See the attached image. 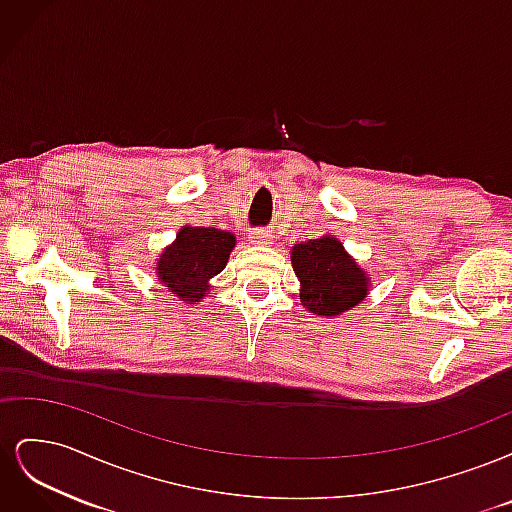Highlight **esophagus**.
Masks as SVG:
<instances>
[{
    "label": "esophagus",
    "mask_w": 512,
    "mask_h": 512,
    "mask_svg": "<svg viewBox=\"0 0 512 512\" xmlns=\"http://www.w3.org/2000/svg\"><path fill=\"white\" fill-rule=\"evenodd\" d=\"M250 241L254 245H269V243H273V235L269 230H256L250 235Z\"/></svg>",
    "instance_id": "esophagus-1"
}]
</instances>
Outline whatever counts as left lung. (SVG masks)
Instances as JSON below:
<instances>
[{
	"instance_id": "obj_1",
	"label": "left lung",
	"mask_w": 512,
	"mask_h": 512,
	"mask_svg": "<svg viewBox=\"0 0 512 512\" xmlns=\"http://www.w3.org/2000/svg\"><path fill=\"white\" fill-rule=\"evenodd\" d=\"M290 262L299 277V299L307 312L339 316L367 297L371 277L335 235L294 243Z\"/></svg>"
}]
</instances>
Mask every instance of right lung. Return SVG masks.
I'll list each match as a JSON object with an SVG mask.
<instances>
[{
    "label": "right lung",
    "mask_w": 512,
    "mask_h": 512,
    "mask_svg": "<svg viewBox=\"0 0 512 512\" xmlns=\"http://www.w3.org/2000/svg\"><path fill=\"white\" fill-rule=\"evenodd\" d=\"M235 245L232 232L185 224L153 265L156 280L179 301L200 303L209 297L211 277L224 271Z\"/></svg>",
    "instance_id": "obj_1"
}]
</instances>
